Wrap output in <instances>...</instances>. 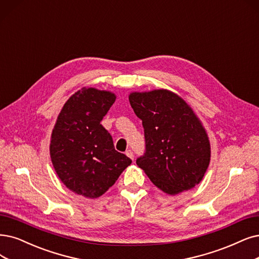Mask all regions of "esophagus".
I'll list each match as a JSON object with an SVG mask.
<instances>
[{
  "label": "esophagus",
  "instance_id": "1",
  "mask_svg": "<svg viewBox=\"0 0 259 259\" xmlns=\"http://www.w3.org/2000/svg\"><path fill=\"white\" fill-rule=\"evenodd\" d=\"M126 156H127L128 158H130L131 160H133V152H132L131 150H127V151H126Z\"/></svg>",
  "mask_w": 259,
  "mask_h": 259
}]
</instances>
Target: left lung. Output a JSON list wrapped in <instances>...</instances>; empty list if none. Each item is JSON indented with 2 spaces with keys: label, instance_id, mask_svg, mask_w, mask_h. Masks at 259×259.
Wrapping results in <instances>:
<instances>
[{
  "label": "left lung",
  "instance_id": "left-lung-1",
  "mask_svg": "<svg viewBox=\"0 0 259 259\" xmlns=\"http://www.w3.org/2000/svg\"><path fill=\"white\" fill-rule=\"evenodd\" d=\"M131 107L142 119L146 152L137 160L157 188L176 195L202 181L211 148L207 132L192 108L167 90L132 92Z\"/></svg>",
  "mask_w": 259,
  "mask_h": 259
}]
</instances>
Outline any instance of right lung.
<instances>
[{"instance_id":"obj_1","label":"right lung","mask_w":259,"mask_h":259,"mask_svg":"<svg viewBox=\"0 0 259 259\" xmlns=\"http://www.w3.org/2000/svg\"><path fill=\"white\" fill-rule=\"evenodd\" d=\"M116 99L110 91L83 88L66 101L57 116L50 157L62 183L75 194L97 198L118 179L131 160L115 150L100 123Z\"/></svg>"}]
</instances>
